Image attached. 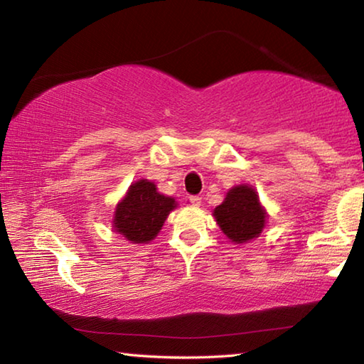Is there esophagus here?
Segmentation results:
<instances>
[{
    "label": "esophagus",
    "mask_w": 364,
    "mask_h": 364,
    "mask_svg": "<svg viewBox=\"0 0 364 364\" xmlns=\"http://www.w3.org/2000/svg\"><path fill=\"white\" fill-rule=\"evenodd\" d=\"M189 202H191V205H193V207H200L202 199H200L199 196H191L189 197Z\"/></svg>",
    "instance_id": "esophagus-1"
}]
</instances>
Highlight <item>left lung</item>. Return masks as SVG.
I'll use <instances>...</instances> for the list:
<instances>
[{"label":"left lung","instance_id":"8db88e82","mask_svg":"<svg viewBox=\"0 0 364 364\" xmlns=\"http://www.w3.org/2000/svg\"><path fill=\"white\" fill-rule=\"evenodd\" d=\"M213 217L220 230L234 244L258 237L267 223V212L258 200V194L247 184H239L228 191L225 200L215 207Z\"/></svg>","mask_w":364,"mask_h":364}]
</instances>
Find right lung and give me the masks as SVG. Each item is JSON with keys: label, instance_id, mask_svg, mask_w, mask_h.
<instances>
[{"label": "right lung", "instance_id": "add662e5", "mask_svg": "<svg viewBox=\"0 0 364 364\" xmlns=\"http://www.w3.org/2000/svg\"><path fill=\"white\" fill-rule=\"evenodd\" d=\"M175 207L173 197L157 193L152 181L139 180L128 188L127 196L117 204L114 231L133 244H147L162 230L164 221Z\"/></svg>", "mask_w": 364, "mask_h": 364}]
</instances>
